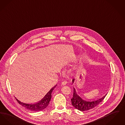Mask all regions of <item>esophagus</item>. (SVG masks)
Instances as JSON below:
<instances>
[{"label":"esophagus","instance_id":"1","mask_svg":"<svg viewBox=\"0 0 125 125\" xmlns=\"http://www.w3.org/2000/svg\"><path fill=\"white\" fill-rule=\"evenodd\" d=\"M67 83V82L65 81H64L62 83V85H65Z\"/></svg>","mask_w":125,"mask_h":125}]
</instances>
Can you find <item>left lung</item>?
Instances as JSON below:
<instances>
[{
	"instance_id": "8db88e82",
	"label": "left lung",
	"mask_w": 125,
	"mask_h": 125,
	"mask_svg": "<svg viewBox=\"0 0 125 125\" xmlns=\"http://www.w3.org/2000/svg\"><path fill=\"white\" fill-rule=\"evenodd\" d=\"M74 79L72 80L73 83H74ZM73 97L71 99L72 104L75 108L77 109V110L80 111H85L93 108L100 103L101 101H102V100L106 95V94L102 98H99L97 100L93 101H86L85 100L83 99L80 96H79L77 94L75 88L74 87H73Z\"/></svg>"
}]
</instances>
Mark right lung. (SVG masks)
Wrapping results in <instances>:
<instances>
[{
    "mask_svg": "<svg viewBox=\"0 0 125 125\" xmlns=\"http://www.w3.org/2000/svg\"><path fill=\"white\" fill-rule=\"evenodd\" d=\"M57 86V84L53 87L47 94L40 101L37 103L34 104H26L22 102L19 100L17 98H15L18 102L21 104L22 106L25 107L28 110L33 111V112H38L41 111L46 108L49 105V102L51 98V94L54 88Z\"/></svg>",
    "mask_w": 125,
    "mask_h": 125,
    "instance_id": "add662e5",
    "label": "right lung"
}]
</instances>
